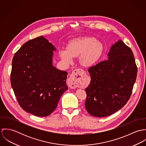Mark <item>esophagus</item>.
<instances>
[{
    "mask_svg": "<svg viewBox=\"0 0 146 146\" xmlns=\"http://www.w3.org/2000/svg\"><path fill=\"white\" fill-rule=\"evenodd\" d=\"M84 75L85 71L83 70L81 68L74 70L68 80V84L69 87L71 89H74L78 87Z\"/></svg>",
    "mask_w": 146,
    "mask_h": 146,
    "instance_id": "34e87169",
    "label": "esophagus"
}]
</instances>
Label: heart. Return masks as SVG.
<instances>
[{
  "mask_svg": "<svg viewBox=\"0 0 146 146\" xmlns=\"http://www.w3.org/2000/svg\"><path fill=\"white\" fill-rule=\"evenodd\" d=\"M104 50L102 43L91 36H81L75 38L68 42L67 50L60 52L61 58L70 63L72 57L79 56V62L84 66H90L96 62Z\"/></svg>",
  "mask_w": 146,
  "mask_h": 146,
  "instance_id": "b5f03b06",
  "label": "heart"
}]
</instances>
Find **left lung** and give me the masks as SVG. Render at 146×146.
Masks as SVG:
<instances>
[{"label": "left lung", "mask_w": 146, "mask_h": 146, "mask_svg": "<svg viewBox=\"0 0 146 146\" xmlns=\"http://www.w3.org/2000/svg\"><path fill=\"white\" fill-rule=\"evenodd\" d=\"M91 81L85 89V107L93 116H110L129 100L137 75L131 49L121 40L112 45L108 60L89 68Z\"/></svg>", "instance_id": "left-lung-1"}]
</instances>
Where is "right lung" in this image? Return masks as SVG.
Returning <instances> with one entry per match:
<instances>
[{"label":"right lung","instance_id":"obj_1","mask_svg":"<svg viewBox=\"0 0 146 146\" xmlns=\"http://www.w3.org/2000/svg\"><path fill=\"white\" fill-rule=\"evenodd\" d=\"M55 47L43 36L25 42L12 60L11 83L21 108L35 116L49 115L68 89L67 72L53 66Z\"/></svg>","mask_w":146,"mask_h":146}]
</instances>
